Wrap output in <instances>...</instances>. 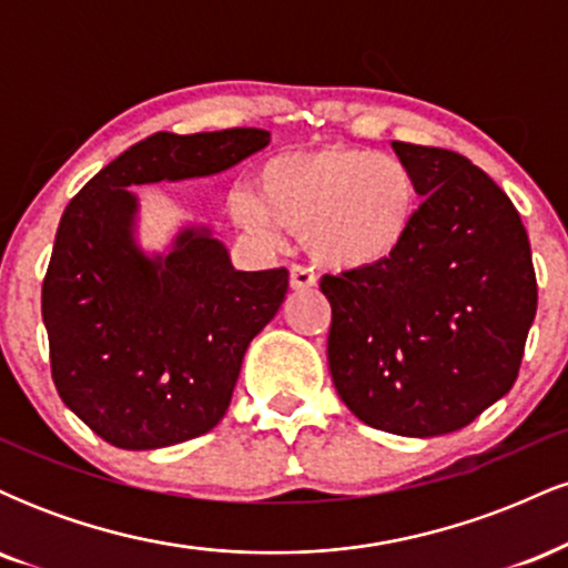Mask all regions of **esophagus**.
<instances>
[{"instance_id":"esophagus-1","label":"esophagus","mask_w":568,"mask_h":568,"mask_svg":"<svg viewBox=\"0 0 568 568\" xmlns=\"http://www.w3.org/2000/svg\"><path fill=\"white\" fill-rule=\"evenodd\" d=\"M288 280H291V288L293 291H310L315 288V272L306 270L302 264H293L291 272H288Z\"/></svg>"}]
</instances>
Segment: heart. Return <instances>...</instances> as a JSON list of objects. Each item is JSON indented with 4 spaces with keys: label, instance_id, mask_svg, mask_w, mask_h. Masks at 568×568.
Here are the masks:
<instances>
[{
    "label": "heart",
    "instance_id": "1",
    "mask_svg": "<svg viewBox=\"0 0 568 568\" xmlns=\"http://www.w3.org/2000/svg\"><path fill=\"white\" fill-rule=\"evenodd\" d=\"M262 197L237 189L232 219L264 240L280 226L304 234L317 264L336 272L374 270L406 243L416 213V175L393 154L321 146L277 154L258 171Z\"/></svg>",
    "mask_w": 568,
    "mask_h": 568
}]
</instances>
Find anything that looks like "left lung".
Instances as JSON below:
<instances>
[{
    "label": "left lung",
    "mask_w": 568,
    "mask_h": 568,
    "mask_svg": "<svg viewBox=\"0 0 568 568\" xmlns=\"http://www.w3.org/2000/svg\"><path fill=\"white\" fill-rule=\"evenodd\" d=\"M422 200L406 243L374 270L325 275L328 368L368 427L433 438L510 393L537 315L518 211L462 154L393 141Z\"/></svg>",
    "instance_id": "8db88e82"
}]
</instances>
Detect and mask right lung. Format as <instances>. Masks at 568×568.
I'll return each instance as SVG.
<instances>
[{"instance_id":"1","label":"right lung","mask_w":568,"mask_h":568,"mask_svg":"<svg viewBox=\"0 0 568 568\" xmlns=\"http://www.w3.org/2000/svg\"><path fill=\"white\" fill-rule=\"evenodd\" d=\"M266 143L258 128L154 133L63 211L42 321L58 395L98 438L146 452L224 419L247 344L283 304L288 270L237 272L205 226L181 232L165 256H146L128 186L221 173Z\"/></svg>"}]
</instances>
